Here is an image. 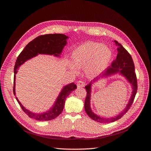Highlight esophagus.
<instances>
[{
  "instance_id": "esophagus-1",
  "label": "esophagus",
  "mask_w": 151,
  "mask_h": 151,
  "mask_svg": "<svg viewBox=\"0 0 151 151\" xmlns=\"http://www.w3.org/2000/svg\"><path fill=\"white\" fill-rule=\"evenodd\" d=\"M77 86L78 87H84L85 86V83L83 81H79L77 83Z\"/></svg>"
}]
</instances>
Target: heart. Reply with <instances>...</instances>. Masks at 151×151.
<instances>
[{"mask_svg": "<svg viewBox=\"0 0 151 151\" xmlns=\"http://www.w3.org/2000/svg\"><path fill=\"white\" fill-rule=\"evenodd\" d=\"M111 57V51L107 46L93 42L81 45L73 50L70 55L73 65L77 68H84L85 74L91 77L98 75L106 67ZM73 66L69 64L72 71L77 73Z\"/></svg>", "mask_w": 151, "mask_h": 151, "instance_id": "heart-1", "label": "heart"}]
</instances>
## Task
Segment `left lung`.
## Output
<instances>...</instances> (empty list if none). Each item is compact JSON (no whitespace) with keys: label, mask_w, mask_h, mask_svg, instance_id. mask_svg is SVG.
<instances>
[{"label":"left lung","mask_w":151,"mask_h":151,"mask_svg":"<svg viewBox=\"0 0 151 151\" xmlns=\"http://www.w3.org/2000/svg\"><path fill=\"white\" fill-rule=\"evenodd\" d=\"M114 42L118 46V48H117L118 54L116 58L112 62L111 66L108 67L106 70L103 72L101 75L98 77H96V79H94L93 81H91L89 84L85 87L87 91V95L84 103L85 111L86 113L88 114V115L91 118H92L93 120L102 123L113 122L119 120L120 118L124 115L131 107L132 103H133L137 93V77L135 72V66L133 59H132L130 53L127 51L125 48L121 44L118 43L117 41H114ZM118 73L125 76L131 84L132 88V94L131 95L129 101L123 111L118 114L116 116L109 118L98 116L92 112L90 106L91 86L94 81H96L100 77H107L113 74L117 73Z\"/></svg>","instance_id":"obj_1"}]
</instances>
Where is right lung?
<instances>
[{
  "label": "right lung",
  "mask_w": 151,
  "mask_h": 151,
  "mask_svg": "<svg viewBox=\"0 0 151 151\" xmlns=\"http://www.w3.org/2000/svg\"><path fill=\"white\" fill-rule=\"evenodd\" d=\"M68 36L63 34H48L40 35L32 40L26 45L23 50L17 57L14 66V87L13 93H15V81L16 74L17 72V68L22 64L29 59L37 56L38 54L53 55L55 57H59L62 50L67 44ZM77 88V86L74 83H70L64 86L59 94L58 98L55 102L53 106L48 111L36 113L31 112L28 109L25 108L16 97V100L19 104L23 111L26 113L31 118L38 121H48L55 119L63 111L66 98L69 95L72 91Z\"/></svg>",
  "instance_id": "obj_1"
}]
</instances>
